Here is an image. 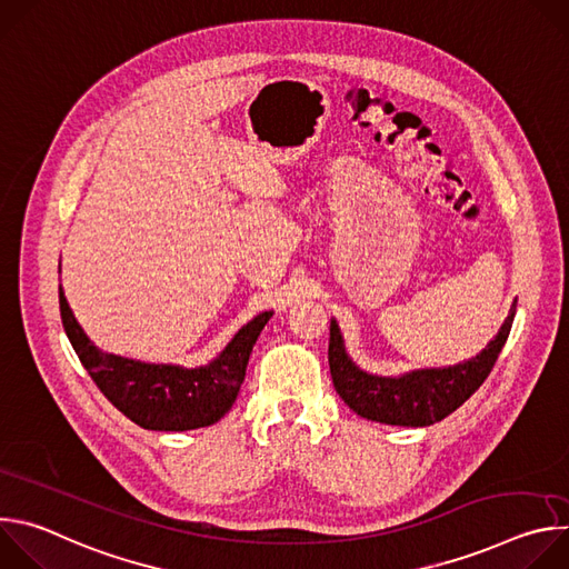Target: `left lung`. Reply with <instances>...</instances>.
Masks as SVG:
<instances>
[{"instance_id": "obj_1", "label": "left lung", "mask_w": 569, "mask_h": 569, "mask_svg": "<svg viewBox=\"0 0 569 569\" xmlns=\"http://www.w3.org/2000/svg\"><path fill=\"white\" fill-rule=\"evenodd\" d=\"M516 317V303L498 336L477 356L450 365L412 369L400 376H378L360 369L347 353L338 321L331 319L329 365L336 391L367 421L385 426L423 428L452 415L491 373Z\"/></svg>"}]
</instances>
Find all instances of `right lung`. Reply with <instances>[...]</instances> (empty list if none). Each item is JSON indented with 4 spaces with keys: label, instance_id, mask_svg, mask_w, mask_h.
I'll use <instances>...</instances> for the list:
<instances>
[{
    "label": "right lung",
    "instance_id": "1",
    "mask_svg": "<svg viewBox=\"0 0 569 569\" xmlns=\"http://www.w3.org/2000/svg\"><path fill=\"white\" fill-rule=\"evenodd\" d=\"M64 333L97 387L114 408L143 430L184 432L218 423L236 402L250 353L272 317L259 312L233 333L227 347L207 365L180 367L141 362L106 353L76 321L62 286L58 288Z\"/></svg>",
    "mask_w": 569,
    "mask_h": 569
}]
</instances>
